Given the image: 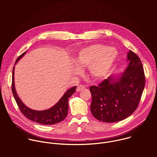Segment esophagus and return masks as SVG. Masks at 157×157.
<instances>
[{"instance_id": "1", "label": "esophagus", "mask_w": 157, "mask_h": 157, "mask_svg": "<svg viewBox=\"0 0 157 157\" xmlns=\"http://www.w3.org/2000/svg\"><path fill=\"white\" fill-rule=\"evenodd\" d=\"M84 89H85V86H83V85H82V84L78 85V87H77V88H76V91L79 92V91L83 90Z\"/></svg>"}]
</instances>
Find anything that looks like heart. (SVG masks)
Listing matches in <instances>:
<instances>
[{"label": "heart", "instance_id": "1", "mask_svg": "<svg viewBox=\"0 0 157 157\" xmlns=\"http://www.w3.org/2000/svg\"><path fill=\"white\" fill-rule=\"evenodd\" d=\"M119 56L116 48L105 44L96 43L81 48L75 56V63L79 67H87L89 76L94 79L105 77L116 63ZM80 70L75 69L78 74Z\"/></svg>", "mask_w": 157, "mask_h": 157}]
</instances>
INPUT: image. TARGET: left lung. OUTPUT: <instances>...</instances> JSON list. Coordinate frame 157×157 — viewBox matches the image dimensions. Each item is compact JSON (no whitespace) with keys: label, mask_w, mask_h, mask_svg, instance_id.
I'll list each match as a JSON object with an SVG mask.
<instances>
[{"label":"left lung","mask_w":157,"mask_h":157,"mask_svg":"<svg viewBox=\"0 0 157 157\" xmlns=\"http://www.w3.org/2000/svg\"><path fill=\"white\" fill-rule=\"evenodd\" d=\"M128 62L120 76H110L98 86H92L91 111L98 121L116 122L136 110L145 84L144 68L139 57L132 51L127 53Z\"/></svg>","instance_id":"obj_1"}]
</instances>
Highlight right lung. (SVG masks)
I'll use <instances>...</instances> for the list:
<instances>
[{
	"mask_svg": "<svg viewBox=\"0 0 157 157\" xmlns=\"http://www.w3.org/2000/svg\"><path fill=\"white\" fill-rule=\"evenodd\" d=\"M25 53L26 52L18 57L15 64L21 58L24 56ZM14 69L15 66H13L12 72V91L21 113L29 120L41 125H53L63 121L68 114V98L75 93L76 86H74L67 90L59 101L50 109L44 110H33L27 107L22 102L16 93L14 83Z\"/></svg>",
	"mask_w": 157,
	"mask_h": 157,
	"instance_id": "obj_1",
	"label": "right lung"
}]
</instances>
